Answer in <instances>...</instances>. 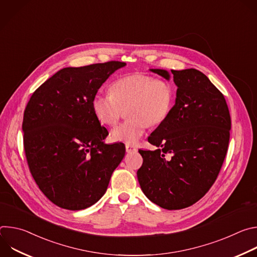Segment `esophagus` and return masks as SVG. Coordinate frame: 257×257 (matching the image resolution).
Listing matches in <instances>:
<instances>
[{
	"instance_id": "1",
	"label": "esophagus",
	"mask_w": 257,
	"mask_h": 257,
	"mask_svg": "<svg viewBox=\"0 0 257 257\" xmlns=\"http://www.w3.org/2000/svg\"><path fill=\"white\" fill-rule=\"evenodd\" d=\"M137 151H138V150H137V148H135V146L129 145V144L126 145V152H127L128 154H133V153H136Z\"/></svg>"
}]
</instances>
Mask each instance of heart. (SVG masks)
<instances>
[{
	"mask_svg": "<svg viewBox=\"0 0 257 257\" xmlns=\"http://www.w3.org/2000/svg\"><path fill=\"white\" fill-rule=\"evenodd\" d=\"M174 100L170 82L150 75L130 74L118 78L109 86V93H97L91 100L96 119L103 125H115L126 110L129 118L111 132L115 142L135 144L151 125L164 122Z\"/></svg>",
	"mask_w": 257,
	"mask_h": 257,
	"instance_id": "obj_1",
	"label": "heart"
}]
</instances>
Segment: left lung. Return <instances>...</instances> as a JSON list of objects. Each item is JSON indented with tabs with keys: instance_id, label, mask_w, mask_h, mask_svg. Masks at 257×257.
Instances as JSON below:
<instances>
[{
	"instance_id": "left-lung-1",
	"label": "left lung",
	"mask_w": 257,
	"mask_h": 257,
	"mask_svg": "<svg viewBox=\"0 0 257 257\" xmlns=\"http://www.w3.org/2000/svg\"><path fill=\"white\" fill-rule=\"evenodd\" d=\"M170 78L166 70L151 69ZM176 103L149 136L158 150L139 151L141 190L151 201L173 210L188 207L212 186L230 140L231 117L223 93L196 69L171 70Z\"/></svg>"
}]
</instances>
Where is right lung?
<instances>
[{
	"instance_id": "right-lung-1",
	"label": "right lung",
	"mask_w": 257,
	"mask_h": 257,
	"mask_svg": "<svg viewBox=\"0 0 257 257\" xmlns=\"http://www.w3.org/2000/svg\"><path fill=\"white\" fill-rule=\"evenodd\" d=\"M126 63L109 61L58 71L31 95L24 111L23 145L29 171L56 205L80 210L98 201L125 156L123 143L105 144L107 130L91 100Z\"/></svg>"
}]
</instances>
